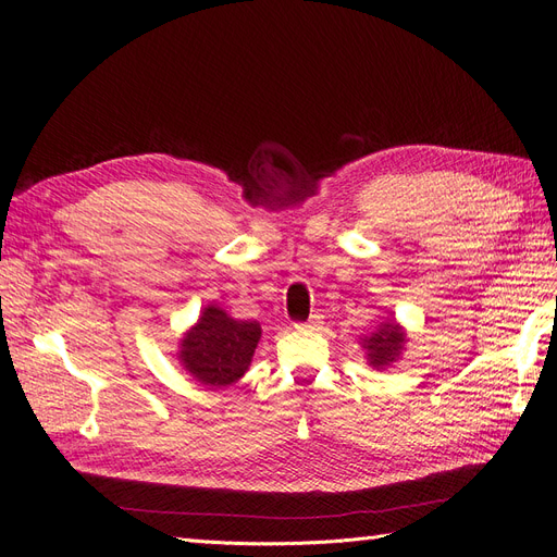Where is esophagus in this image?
Wrapping results in <instances>:
<instances>
[{
    "mask_svg": "<svg viewBox=\"0 0 557 557\" xmlns=\"http://www.w3.org/2000/svg\"><path fill=\"white\" fill-rule=\"evenodd\" d=\"M320 325H323V320H320V315H311L301 327H307V330H320Z\"/></svg>",
    "mask_w": 557,
    "mask_h": 557,
    "instance_id": "1",
    "label": "esophagus"
}]
</instances>
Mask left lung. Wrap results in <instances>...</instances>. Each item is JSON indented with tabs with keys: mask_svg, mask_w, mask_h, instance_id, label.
<instances>
[{
	"mask_svg": "<svg viewBox=\"0 0 557 557\" xmlns=\"http://www.w3.org/2000/svg\"><path fill=\"white\" fill-rule=\"evenodd\" d=\"M407 330H404L397 320L387 318L383 323L372 332V334H364L360 344L364 348V358L367 364L374 367V369H387L393 362H397L401 358V352L407 350Z\"/></svg>",
	"mask_w": 557,
	"mask_h": 557,
	"instance_id": "8db88e82",
	"label": "left lung"
}]
</instances>
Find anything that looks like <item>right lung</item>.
I'll return each mask as SVG.
<instances>
[{"mask_svg":"<svg viewBox=\"0 0 557 557\" xmlns=\"http://www.w3.org/2000/svg\"><path fill=\"white\" fill-rule=\"evenodd\" d=\"M260 336L258 320H237L218 305H209L197 323L183 332L176 358L193 381L218 391L248 372Z\"/></svg>","mask_w":557,"mask_h":557,"instance_id":"right-lung-1","label":"right lung"}]
</instances>
